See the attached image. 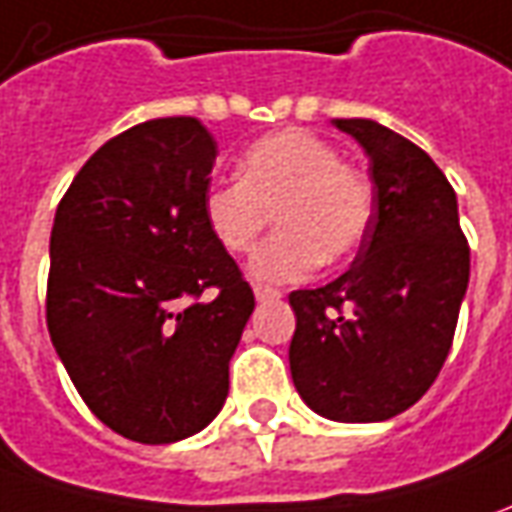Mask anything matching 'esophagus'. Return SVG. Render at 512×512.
Returning a JSON list of instances; mask_svg holds the SVG:
<instances>
[{"label":"esophagus","mask_w":512,"mask_h":512,"mask_svg":"<svg viewBox=\"0 0 512 512\" xmlns=\"http://www.w3.org/2000/svg\"><path fill=\"white\" fill-rule=\"evenodd\" d=\"M283 294L277 288H269V285H255V300L257 302H274L280 300Z\"/></svg>","instance_id":"obj_1"}]
</instances>
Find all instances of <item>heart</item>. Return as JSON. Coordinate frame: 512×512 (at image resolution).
<instances>
[{"instance_id":"obj_1","label":"heart","mask_w":512,"mask_h":512,"mask_svg":"<svg viewBox=\"0 0 512 512\" xmlns=\"http://www.w3.org/2000/svg\"><path fill=\"white\" fill-rule=\"evenodd\" d=\"M201 212L212 238L235 255L255 249L274 215L280 232L257 252L249 274L260 283H294L319 260L336 266L356 255L373 218V193L325 139L291 128L249 145L238 182H212Z\"/></svg>"}]
</instances>
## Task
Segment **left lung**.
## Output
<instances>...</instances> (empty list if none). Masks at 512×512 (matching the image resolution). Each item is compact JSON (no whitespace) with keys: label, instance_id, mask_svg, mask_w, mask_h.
<instances>
[{"label":"left lung","instance_id":"left-lung-1","mask_svg":"<svg viewBox=\"0 0 512 512\" xmlns=\"http://www.w3.org/2000/svg\"><path fill=\"white\" fill-rule=\"evenodd\" d=\"M370 159L373 218L353 266L291 291V378L316 415L378 423L440 373L471 277L457 193L426 151L375 120H333Z\"/></svg>","mask_w":512,"mask_h":512}]
</instances>
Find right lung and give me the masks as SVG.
<instances>
[{
  "instance_id": "right-lung-1",
  "label": "right lung",
  "mask_w": 512,
  "mask_h": 512,
  "mask_svg": "<svg viewBox=\"0 0 512 512\" xmlns=\"http://www.w3.org/2000/svg\"><path fill=\"white\" fill-rule=\"evenodd\" d=\"M215 148L196 117L139 123L83 165L55 212L52 347L86 406L134 443L210 426L255 311L201 212ZM207 287L216 297L201 303Z\"/></svg>"
}]
</instances>
